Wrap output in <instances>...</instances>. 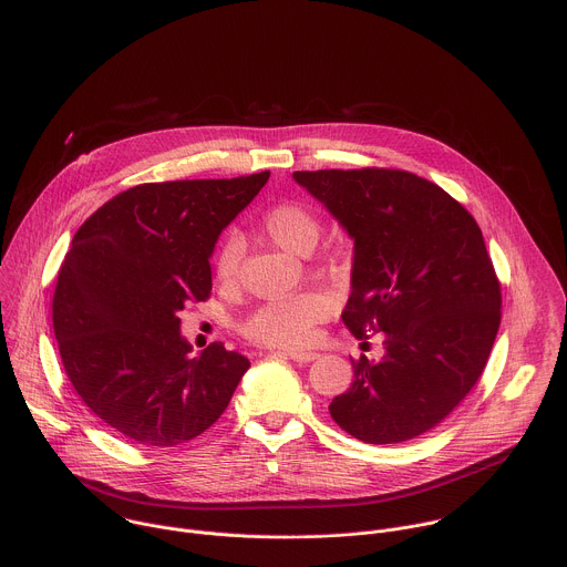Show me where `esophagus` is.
Wrapping results in <instances>:
<instances>
[{
  "label": "esophagus",
  "mask_w": 567,
  "mask_h": 567,
  "mask_svg": "<svg viewBox=\"0 0 567 567\" xmlns=\"http://www.w3.org/2000/svg\"><path fill=\"white\" fill-rule=\"evenodd\" d=\"M287 355H289L293 362H313V360H318V353H316V351H287Z\"/></svg>",
  "instance_id": "esophagus-1"
}]
</instances>
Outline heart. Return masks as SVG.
I'll list each match as a JSON object with an SVG mask.
<instances>
[{"mask_svg": "<svg viewBox=\"0 0 567 567\" xmlns=\"http://www.w3.org/2000/svg\"><path fill=\"white\" fill-rule=\"evenodd\" d=\"M262 234L289 254L305 256L318 243L320 225L316 214L302 203L274 205L260 223ZM240 240L229 236L214 260L218 282L231 285L238 276ZM331 313V302L320 293H298L285 300L262 305L247 322L245 333L258 344L267 347H305L311 342L316 327Z\"/></svg>", "mask_w": 567, "mask_h": 567, "instance_id": "obj_1", "label": "heart"}]
</instances>
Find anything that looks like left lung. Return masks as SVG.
Instances as JSON below:
<instances>
[{
  "label": "left lung",
  "instance_id": "left-lung-1",
  "mask_svg": "<svg viewBox=\"0 0 567 567\" xmlns=\"http://www.w3.org/2000/svg\"><path fill=\"white\" fill-rule=\"evenodd\" d=\"M353 240L344 324L378 320L384 355L353 362L333 398L340 429L398 444L440 424L477 384L502 320V289L475 218L442 187L402 169L293 172Z\"/></svg>",
  "mask_w": 567,
  "mask_h": 567
}]
</instances>
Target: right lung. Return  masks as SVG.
Returning <instances> with one entry per match:
<instances>
[{
  "instance_id": "right-lung-1",
  "label": "right lung",
  "mask_w": 567,
  "mask_h": 567,
  "mask_svg": "<svg viewBox=\"0 0 567 567\" xmlns=\"http://www.w3.org/2000/svg\"><path fill=\"white\" fill-rule=\"evenodd\" d=\"M269 172L130 187L74 234L52 298L63 369L85 406L125 440L167 449L205 433L249 360L220 342L200 353L178 313L212 291L223 229Z\"/></svg>"
}]
</instances>
